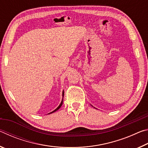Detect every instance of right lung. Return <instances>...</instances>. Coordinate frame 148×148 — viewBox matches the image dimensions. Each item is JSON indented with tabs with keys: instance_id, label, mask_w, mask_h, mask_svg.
<instances>
[{
	"instance_id": "right-lung-1",
	"label": "right lung",
	"mask_w": 148,
	"mask_h": 148,
	"mask_svg": "<svg viewBox=\"0 0 148 148\" xmlns=\"http://www.w3.org/2000/svg\"><path fill=\"white\" fill-rule=\"evenodd\" d=\"M63 95H64V91H62V97H63ZM62 102H63V99H62V101H61V104H59V106L58 107H57V108H56V110H54V111H53V112H50V113H49V114H51V113H53V112H56V111H57V110H59V109L60 108H61V106H62Z\"/></svg>"
}]
</instances>
